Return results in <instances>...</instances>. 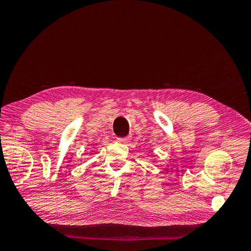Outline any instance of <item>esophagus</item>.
<instances>
[{
    "mask_svg": "<svg viewBox=\"0 0 251 251\" xmlns=\"http://www.w3.org/2000/svg\"><path fill=\"white\" fill-rule=\"evenodd\" d=\"M117 140L119 142H121V143H126V142H128L129 140H130V137H126V138H117Z\"/></svg>",
    "mask_w": 251,
    "mask_h": 251,
    "instance_id": "1",
    "label": "esophagus"
}]
</instances>
